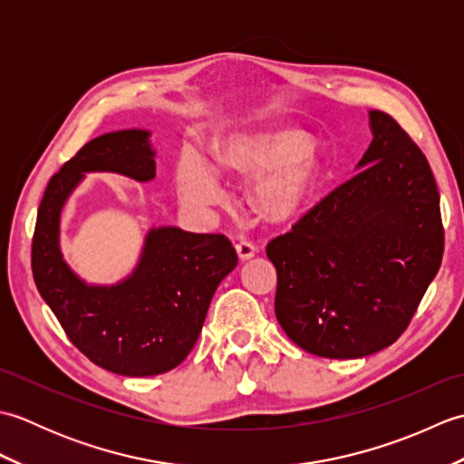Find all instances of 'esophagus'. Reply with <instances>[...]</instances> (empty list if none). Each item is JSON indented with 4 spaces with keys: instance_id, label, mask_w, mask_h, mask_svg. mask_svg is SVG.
Here are the masks:
<instances>
[{
    "instance_id": "1",
    "label": "esophagus",
    "mask_w": 464,
    "mask_h": 464,
    "mask_svg": "<svg viewBox=\"0 0 464 464\" xmlns=\"http://www.w3.org/2000/svg\"><path fill=\"white\" fill-rule=\"evenodd\" d=\"M235 249H237V255L241 261H249L255 253H257V247L251 241H241L235 245Z\"/></svg>"
}]
</instances>
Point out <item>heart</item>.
Listing matches in <instances>:
<instances>
[{"instance_id": "1", "label": "heart", "mask_w": 464, "mask_h": 464, "mask_svg": "<svg viewBox=\"0 0 464 464\" xmlns=\"http://www.w3.org/2000/svg\"><path fill=\"white\" fill-rule=\"evenodd\" d=\"M309 137L297 130H271L239 135L217 150V165L225 171L257 177L267 170L253 189V205L273 223L291 221L317 189L323 165L309 150ZM177 193L195 211H207L227 199L219 171L203 157L185 150L177 165Z\"/></svg>"}]
</instances>
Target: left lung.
Here are the masks:
<instances>
[{
    "mask_svg": "<svg viewBox=\"0 0 464 464\" xmlns=\"http://www.w3.org/2000/svg\"><path fill=\"white\" fill-rule=\"evenodd\" d=\"M369 127L357 173L267 245L277 321L317 357L361 359L395 343L445 249L427 157L387 113L369 111Z\"/></svg>",
    "mask_w": 464,
    "mask_h": 464,
    "instance_id": "1",
    "label": "left lung"
}]
</instances>
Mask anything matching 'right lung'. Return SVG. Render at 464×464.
I'll list each match as a JSON object with an SVG mask.
<instances>
[{"label": "right lung", "mask_w": 464, "mask_h": 464, "mask_svg": "<svg viewBox=\"0 0 464 464\" xmlns=\"http://www.w3.org/2000/svg\"><path fill=\"white\" fill-rule=\"evenodd\" d=\"M150 130H123L85 143L47 183L37 211L32 269L37 291L77 349L125 377L175 369L199 339L219 283L237 265L223 235L151 227L130 275L111 285L87 283L62 253V213L87 173L155 179Z\"/></svg>", "instance_id": "right-lung-1"}]
</instances>
